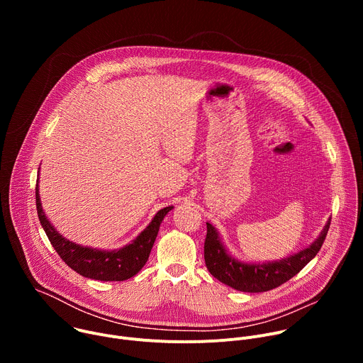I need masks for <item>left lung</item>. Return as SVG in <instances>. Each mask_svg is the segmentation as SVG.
Wrapping results in <instances>:
<instances>
[{
	"label": "left lung",
	"instance_id": "left-lung-1",
	"mask_svg": "<svg viewBox=\"0 0 363 363\" xmlns=\"http://www.w3.org/2000/svg\"><path fill=\"white\" fill-rule=\"evenodd\" d=\"M330 227V220L312 245L280 262L250 264L231 257L220 240L217 230L206 223V237L203 242V258L208 272L221 283L247 293H262L276 289L296 276L320 251Z\"/></svg>",
	"mask_w": 363,
	"mask_h": 363
}]
</instances>
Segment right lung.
Listing matches in <instances>:
<instances>
[{
    "mask_svg": "<svg viewBox=\"0 0 363 363\" xmlns=\"http://www.w3.org/2000/svg\"><path fill=\"white\" fill-rule=\"evenodd\" d=\"M35 205L41 227L62 260L83 277L100 281H123L133 277L147 262L155 238L158 235L160 225L165 216L172 210V206L160 210L150 224L123 248L103 251L74 244L56 231L43 213L38 185L35 186Z\"/></svg>",
    "mask_w": 363,
    "mask_h": 363,
    "instance_id": "add662e5",
    "label": "right lung"
}]
</instances>
